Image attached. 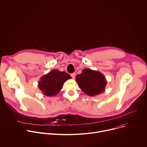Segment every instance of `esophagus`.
Wrapping results in <instances>:
<instances>
[{
  "label": "esophagus",
  "mask_w": 147,
  "mask_h": 147,
  "mask_svg": "<svg viewBox=\"0 0 147 147\" xmlns=\"http://www.w3.org/2000/svg\"><path fill=\"white\" fill-rule=\"evenodd\" d=\"M75 76H76V74H75V73H72V74H71V77H72L73 78H75Z\"/></svg>",
  "instance_id": "34e87169"
}]
</instances>
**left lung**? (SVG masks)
<instances>
[{
  "label": "left lung",
  "instance_id": "1",
  "mask_svg": "<svg viewBox=\"0 0 147 147\" xmlns=\"http://www.w3.org/2000/svg\"><path fill=\"white\" fill-rule=\"evenodd\" d=\"M76 79L80 89L90 96L102 94L107 84L102 73L90 69H83L81 74L77 75Z\"/></svg>",
  "mask_w": 147,
  "mask_h": 147
}]
</instances>
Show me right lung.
I'll return each mask as SVG.
<instances>
[{"mask_svg":"<svg viewBox=\"0 0 147 147\" xmlns=\"http://www.w3.org/2000/svg\"><path fill=\"white\" fill-rule=\"evenodd\" d=\"M71 78V77L65 71L53 70L41 77L38 86L44 95L53 96L62 89L65 82Z\"/></svg>","mask_w":147,"mask_h":147,"instance_id":"add662e5","label":"right lung"}]
</instances>
